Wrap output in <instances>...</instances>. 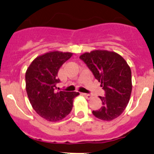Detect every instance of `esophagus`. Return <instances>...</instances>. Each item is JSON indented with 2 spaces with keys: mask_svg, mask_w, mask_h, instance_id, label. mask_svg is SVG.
Segmentation results:
<instances>
[{
  "mask_svg": "<svg viewBox=\"0 0 154 154\" xmlns=\"http://www.w3.org/2000/svg\"><path fill=\"white\" fill-rule=\"evenodd\" d=\"M82 95H83V96H84V97H86V98H87V99H90V98H92V95H89V94L83 93V94H82Z\"/></svg>",
  "mask_w": 154,
  "mask_h": 154,
  "instance_id": "esophagus-1",
  "label": "esophagus"
}]
</instances>
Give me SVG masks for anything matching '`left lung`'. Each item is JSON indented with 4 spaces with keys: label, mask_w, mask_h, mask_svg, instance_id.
Masks as SVG:
<instances>
[{
    "label": "left lung",
    "mask_w": 154,
    "mask_h": 154,
    "mask_svg": "<svg viewBox=\"0 0 154 154\" xmlns=\"http://www.w3.org/2000/svg\"><path fill=\"white\" fill-rule=\"evenodd\" d=\"M80 59L84 62L101 83L104 97L100 109L92 110L95 117L110 121L124 111L132 92V72L127 62L115 52L94 50L83 53Z\"/></svg>",
    "instance_id": "1"
}]
</instances>
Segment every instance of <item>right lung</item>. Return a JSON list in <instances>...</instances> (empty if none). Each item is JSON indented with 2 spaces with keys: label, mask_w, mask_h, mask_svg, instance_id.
I'll list each match as a JSON object with an SVG mask.
<instances>
[{
  "label": "right lung",
  "mask_w": 154,
  "mask_h": 154,
  "mask_svg": "<svg viewBox=\"0 0 154 154\" xmlns=\"http://www.w3.org/2000/svg\"><path fill=\"white\" fill-rule=\"evenodd\" d=\"M72 56L71 53L53 51L36 58L25 73L26 92L34 110L50 122L65 118L72 110L77 92L57 91L60 82L58 72Z\"/></svg>",
  "instance_id": "add662e5"
}]
</instances>
